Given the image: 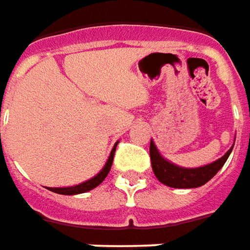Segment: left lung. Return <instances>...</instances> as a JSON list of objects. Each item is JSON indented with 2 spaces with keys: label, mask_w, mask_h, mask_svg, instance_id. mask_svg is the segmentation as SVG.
Returning a JSON list of instances; mask_svg holds the SVG:
<instances>
[{
  "label": "left lung",
  "mask_w": 250,
  "mask_h": 250,
  "mask_svg": "<svg viewBox=\"0 0 250 250\" xmlns=\"http://www.w3.org/2000/svg\"><path fill=\"white\" fill-rule=\"evenodd\" d=\"M232 147L223 155L222 158H219L209 165L201 167V168H182V167H177L175 164L169 162L168 160H165L151 140V143H150V158H151L152 170H154V175L157 176V179L161 183L169 186V187H173V188L201 187V186L208 183L222 169V167L229 158V155L232 151Z\"/></svg>",
  "instance_id": "obj_1"
}]
</instances>
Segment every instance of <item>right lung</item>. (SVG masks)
<instances>
[{
    "mask_svg": "<svg viewBox=\"0 0 250 250\" xmlns=\"http://www.w3.org/2000/svg\"><path fill=\"white\" fill-rule=\"evenodd\" d=\"M117 145H118V143L114 145L113 150L110 152V157H108V160L105 162V165L95 177H92V179H89V180H86V182H83V183L81 184L73 186V187H53V188H52V187H48V190L56 192V194H63V195H75V194H82V192L89 191L92 188L98 187L99 184L104 180L105 176L108 175V172H110V169H111V165H113L114 160V152H115Z\"/></svg>",
    "mask_w": 250,
    "mask_h": 250,
    "instance_id": "obj_1",
    "label": "right lung"
}]
</instances>
